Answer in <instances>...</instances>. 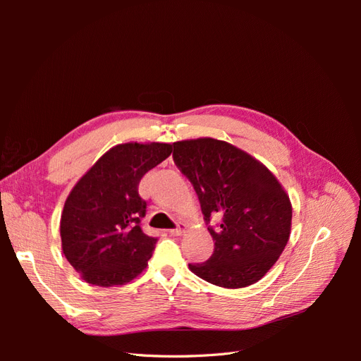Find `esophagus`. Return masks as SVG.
Segmentation results:
<instances>
[{"instance_id":"1","label":"esophagus","mask_w":361,"mask_h":361,"mask_svg":"<svg viewBox=\"0 0 361 361\" xmlns=\"http://www.w3.org/2000/svg\"><path fill=\"white\" fill-rule=\"evenodd\" d=\"M187 228H188L187 224H185V223H179L176 228H173V231H170V233H171L173 236H182L185 232H187Z\"/></svg>"}]
</instances>
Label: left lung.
<instances>
[{
    "label": "left lung",
    "mask_w": 361,
    "mask_h": 361,
    "mask_svg": "<svg viewBox=\"0 0 361 361\" xmlns=\"http://www.w3.org/2000/svg\"><path fill=\"white\" fill-rule=\"evenodd\" d=\"M173 158L199 195L204 220L220 214V228L207 227L214 255L188 265L215 286L238 289L259 281L285 250L292 204L267 166L227 141L211 137L173 143Z\"/></svg>",
    "instance_id": "8db88e82"
}]
</instances>
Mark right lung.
<instances>
[{"label":"right lung","instance_id":"right-lung-1","mask_svg":"<svg viewBox=\"0 0 361 361\" xmlns=\"http://www.w3.org/2000/svg\"><path fill=\"white\" fill-rule=\"evenodd\" d=\"M170 143L117 145L69 192L60 218L61 248L80 277L94 286H122L147 267L157 238L141 231L145 174L171 155Z\"/></svg>","mask_w":361,"mask_h":361}]
</instances>
